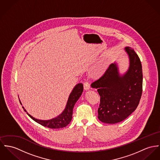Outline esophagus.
<instances>
[{
  "mask_svg": "<svg viewBox=\"0 0 160 160\" xmlns=\"http://www.w3.org/2000/svg\"><path fill=\"white\" fill-rule=\"evenodd\" d=\"M83 86H84V89L85 91H88L90 89V84L88 82H85L83 83Z\"/></svg>",
  "mask_w": 160,
  "mask_h": 160,
  "instance_id": "obj_1",
  "label": "esophagus"
}]
</instances>
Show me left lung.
<instances>
[{
	"instance_id": "1",
	"label": "left lung",
	"mask_w": 160,
	"mask_h": 160,
	"mask_svg": "<svg viewBox=\"0 0 160 160\" xmlns=\"http://www.w3.org/2000/svg\"><path fill=\"white\" fill-rule=\"evenodd\" d=\"M129 65L121 74L116 62L111 64L99 79L91 84L100 97L98 119L106 123L120 122L135 110L142 92V71L139 58L134 50L125 47Z\"/></svg>"
}]
</instances>
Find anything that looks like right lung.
Segmentation results:
<instances>
[{"label":"right lung","instance_id":"obj_1","mask_svg":"<svg viewBox=\"0 0 160 160\" xmlns=\"http://www.w3.org/2000/svg\"><path fill=\"white\" fill-rule=\"evenodd\" d=\"M83 91V85L82 83H80L74 86L72 92L69 94L68 100L66 107L64 110L60 114H59L56 118L51 119L49 120H41L33 118L30 114H28L24 107H22L24 110L27 112V114L37 123L41 124V125L48 127L50 128H61L66 127L71 122L72 118V113L74 105L77 101L81 96ZM20 103L22 105L21 100H19Z\"/></svg>","mask_w":160,"mask_h":160}]
</instances>
